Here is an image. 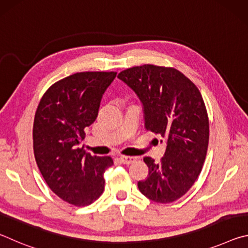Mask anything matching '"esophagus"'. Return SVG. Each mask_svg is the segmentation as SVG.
<instances>
[{"label": "esophagus", "mask_w": 248, "mask_h": 248, "mask_svg": "<svg viewBox=\"0 0 248 248\" xmlns=\"http://www.w3.org/2000/svg\"><path fill=\"white\" fill-rule=\"evenodd\" d=\"M136 157L134 156H124V155H121L120 156V161L124 163V164H127V165H129V164H131V163H133L134 161H136Z\"/></svg>", "instance_id": "obj_1"}]
</instances>
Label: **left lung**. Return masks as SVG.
<instances>
[{"label":"left lung","mask_w":248,"mask_h":248,"mask_svg":"<svg viewBox=\"0 0 248 248\" xmlns=\"http://www.w3.org/2000/svg\"><path fill=\"white\" fill-rule=\"evenodd\" d=\"M118 78L142 103L145 129L166 142L159 163L144 157L149 175L138 182L139 190L154 202H173L195 184L207 154L209 119L202 96L189 78L173 68L133 66L120 72Z\"/></svg>","instance_id":"1"}]
</instances>
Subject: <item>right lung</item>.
<instances>
[{
	"label": "right lung",
	"instance_id": "1",
	"mask_svg": "<svg viewBox=\"0 0 248 248\" xmlns=\"http://www.w3.org/2000/svg\"><path fill=\"white\" fill-rule=\"evenodd\" d=\"M117 72H79L54 83L44 94L33 120L36 163L54 194L77 207L103 194L104 173L114 162L78 148L98 115L100 100Z\"/></svg>",
	"mask_w": 248,
	"mask_h": 248
}]
</instances>
